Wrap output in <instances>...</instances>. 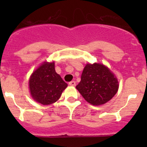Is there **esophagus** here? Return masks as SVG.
<instances>
[{
	"label": "esophagus",
	"mask_w": 147,
	"mask_h": 147,
	"mask_svg": "<svg viewBox=\"0 0 147 147\" xmlns=\"http://www.w3.org/2000/svg\"><path fill=\"white\" fill-rule=\"evenodd\" d=\"M69 84L70 86H75L76 85V82L75 81H71V82H69Z\"/></svg>",
	"instance_id": "1"
}]
</instances>
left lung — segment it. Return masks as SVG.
I'll use <instances>...</instances> for the list:
<instances>
[{
    "label": "left lung",
    "instance_id": "8db88e82",
    "mask_svg": "<svg viewBox=\"0 0 147 147\" xmlns=\"http://www.w3.org/2000/svg\"><path fill=\"white\" fill-rule=\"evenodd\" d=\"M77 90L84 100L92 105H101L111 100L119 88L117 79L102 64H87Z\"/></svg>",
    "mask_w": 147,
    "mask_h": 147
}]
</instances>
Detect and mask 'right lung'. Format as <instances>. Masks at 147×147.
<instances>
[{
  "mask_svg": "<svg viewBox=\"0 0 147 147\" xmlns=\"http://www.w3.org/2000/svg\"><path fill=\"white\" fill-rule=\"evenodd\" d=\"M67 84L55 72L54 63H44L31 75L29 87L31 96L44 105L59 100Z\"/></svg>",
  "mask_w": 147,
  "mask_h": 147,
  "instance_id": "right-lung-1",
  "label": "right lung"
}]
</instances>
